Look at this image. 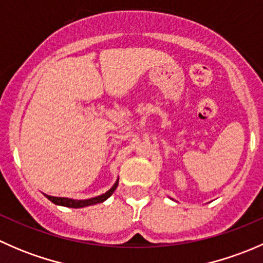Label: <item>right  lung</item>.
Masks as SVG:
<instances>
[{
	"mask_svg": "<svg viewBox=\"0 0 263 263\" xmlns=\"http://www.w3.org/2000/svg\"><path fill=\"white\" fill-rule=\"evenodd\" d=\"M117 185H118V181L115 183V185H113L109 191H107V192L103 193V195L97 196V197L89 198V200H72V198H66V197H53V196H48V195H46V197L48 198L49 201H52L54 205L66 206V208H72V209H80V208H86V206H90V205H97V203H100L103 202V201H105L108 197H110V196L113 195Z\"/></svg>",
	"mask_w": 263,
	"mask_h": 263,
	"instance_id": "1",
	"label": "right lung"
}]
</instances>
